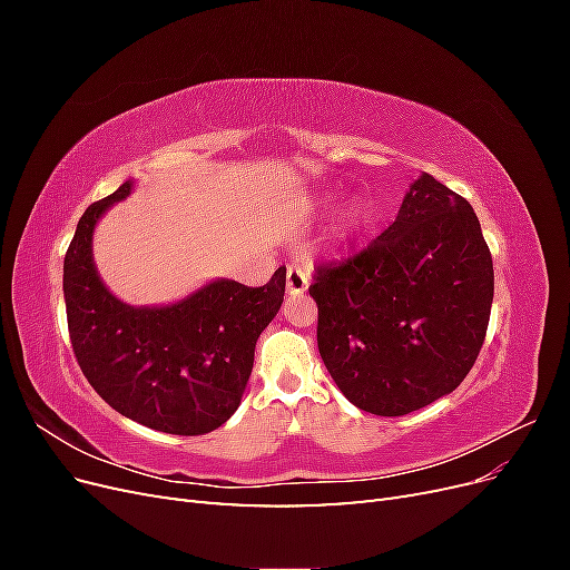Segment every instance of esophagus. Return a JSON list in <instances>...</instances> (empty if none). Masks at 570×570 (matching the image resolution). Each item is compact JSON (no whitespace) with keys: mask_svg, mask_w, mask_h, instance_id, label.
Listing matches in <instances>:
<instances>
[{"mask_svg":"<svg viewBox=\"0 0 570 570\" xmlns=\"http://www.w3.org/2000/svg\"><path fill=\"white\" fill-rule=\"evenodd\" d=\"M306 287H308L306 268L299 264H292L287 268V292L289 295H302V292H306Z\"/></svg>","mask_w":570,"mask_h":570,"instance_id":"obj_1","label":"esophagus"}]
</instances>
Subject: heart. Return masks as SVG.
Wrapping results in <instances>:
<instances>
[{
  "instance_id": "b5f03b06",
  "label": "heart",
  "mask_w": 570,
  "mask_h": 570,
  "mask_svg": "<svg viewBox=\"0 0 570 570\" xmlns=\"http://www.w3.org/2000/svg\"><path fill=\"white\" fill-rule=\"evenodd\" d=\"M358 220H361V212L358 209H350L347 214H344V218H342V226L344 228H352V226H356Z\"/></svg>"
}]
</instances>
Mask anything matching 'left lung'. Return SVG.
<instances>
[{
    "label": "left lung",
    "instance_id": "obj_1",
    "mask_svg": "<svg viewBox=\"0 0 570 570\" xmlns=\"http://www.w3.org/2000/svg\"><path fill=\"white\" fill-rule=\"evenodd\" d=\"M314 271L318 352L361 411L404 416L473 368L494 297L492 254L471 204L433 176L411 183L366 249Z\"/></svg>",
    "mask_w": 570,
    "mask_h": 570
}]
</instances>
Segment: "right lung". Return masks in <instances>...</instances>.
I'll list each match as a JSON object with an SVG mask.
<instances>
[{
    "mask_svg": "<svg viewBox=\"0 0 570 570\" xmlns=\"http://www.w3.org/2000/svg\"><path fill=\"white\" fill-rule=\"evenodd\" d=\"M124 183L90 204L63 258L68 335L82 375L111 409L168 435H204L239 406L254 347L285 295L281 266L264 287L216 281L170 306H128L99 281L92 233Z\"/></svg>",
    "mask_w": 570,
    "mask_h": 570,
    "instance_id": "right-lung-1",
    "label": "right lung"
}]
</instances>
